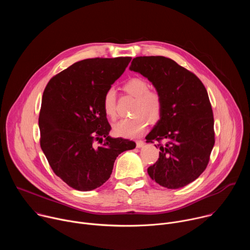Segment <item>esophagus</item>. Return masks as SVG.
Masks as SVG:
<instances>
[{"instance_id":"esophagus-1","label":"esophagus","mask_w":250,"mask_h":250,"mask_svg":"<svg viewBox=\"0 0 250 250\" xmlns=\"http://www.w3.org/2000/svg\"><path fill=\"white\" fill-rule=\"evenodd\" d=\"M145 146V141L144 140H136V147L140 148Z\"/></svg>"}]
</instances>
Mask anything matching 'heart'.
<instances>
[{"instance_id":"b5f03b06","label":"heart","mask_w":250,"mask_h":250,"mask_svg":"<svg viewBox=\"0 0 250 250\" xmlns=\"http://www.w3.org/2000/svg\"><path fill=\"white\" fill-rule=\"evenodd\" d=\"M124 90L135 97L130 118L119 121L113 127L115 134L127 138H135L145 131L148 120L157 122L163 111V99L160 92L149 88V83L141 77H131L124 84ZM104 115L114 121L117 118V92L113 87L104 91L103 96Z\"/></svg>"}]
</instances>
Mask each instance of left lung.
<instances>
[{"mask_svg":"<svg viewBox=\"0 0 250 250\" xmlns=\"http://www.w3.org/2000/svg\"><path fill=\"white\" fill-rule=\"evenodd\" d=\"M129 69L146 77L163 99L160 120L146 137L160 146L148 175L167 189L182 188L205 171L215 145L208 92L193 72L164 56L135 57ZM163 139L167 142L161 145Z\"/></svg>","mask_w":250,"mask_h":250,"instance_id":"left-lung-1","label":"left lung"}]
</instances>
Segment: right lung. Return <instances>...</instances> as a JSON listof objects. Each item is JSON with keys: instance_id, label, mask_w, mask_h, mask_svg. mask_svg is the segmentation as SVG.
I'll return each instance as SVG.
<instances>
[{"instance_id": "right-lung-1", "label": "right lung", "mask_w": 250, "mask_h": 250, "mask_svg": "<svg viewBox=\"0 0 250 250\" xmlns=\"http://www.w3.org/2000/svg\"><path fill=\"white\" fill-rule=\"evenodd\" d=\"M131 57L78 61L47 83L39 125L41 147L56 176L78 191H91L109 179L119 154L135 147L113 138L103 110L104 91L125 72Z\"/></svg>"}]
</instances>
